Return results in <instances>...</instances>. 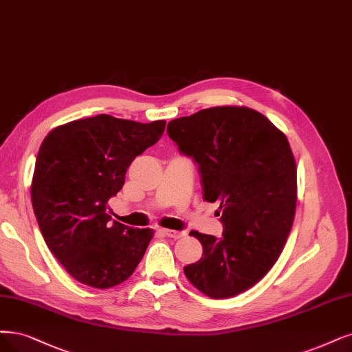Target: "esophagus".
Returning a JSON list of instances; mask_svg holds the SVG:
<instances>
[{"instance_id":"34e87169","label":"esophagus","mask_w":352,"mask_h":352,"mask_svg":"<svg viewBox=\"0 0 352 352\" xmlns=\"http://www.w3.org/2000/svg\"><path fill=\"white\" fill-rule=\"evenodd\" d=\"M162 233H164V235H166L168 238H173V239H179V238L186 236V232L173 230V229H162Z\"/></svg>"}]
</instances>
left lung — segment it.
<instances>
[{
	"mask_svg": "<svg viewBox=\"0 0 352 352\" xmlns=\"http://www.w3.org/2000/svg\"><path fill=\"white\" fill-rule=\"evenodd\" d=\"M181 153L199 165L204 200L219 201L222 238L191 230L203 256L184 267L212 298L243 293L277 263L293 226L297 168L285 135L256 110L204 109L166 127Z\"/></svg>",
	"mask_w": 352,
	"mask_h": 352,
	"instance_id": "1",
	"label": "left lung"
}]
</instances>
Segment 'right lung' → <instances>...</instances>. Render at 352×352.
I'll return each instance as SVG.
<instances>
[{"instance_id": "right-lung-1", "label": "right lung", "mask_w": 352, "mask_h": 352, "mask_svg": "<svg viewBox=\"0 0 352 352\" xmlns=\"http://www.w3.org/2000/svg\"><path fill=\"white\" fill-rule=\"evenodd\" d=\"M165 124L98 114L58 126L42 142L32 179L33 210L47 248L76 281L114 287L145 255L153 230L111 225L106 209L129 165L160 140Z\"/></svg>"}]
</instances>
